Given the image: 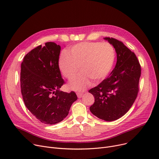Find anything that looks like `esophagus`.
<instances>
[{"label":"esophagus","instance_id":"obj_1","mask_svg":"<svg viewBox=\"0 0 159 159\" xmlns=\"http://www.w3.org/2000/svg\"><path fill=\"white\" fill-rule=\"evenodd\" d=\"M83 95H84V94H83L82 93H80V92L77 93V95L78 98H81L83 96Z\"/></svg>","mask_w":159,"mask_h":159}]
</instances>
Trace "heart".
<instances>
[{"mask_svg": "<svg viewBox=\"0 0 159 159\" xmlns=\"http://www.w3.org/2000/svg\"><path fill=\"white\" fill-rule=\"evenodd\" d=\"M115 53L107 43L84 42L75 44L63 52L58 59V66L64 76L69 80L78 76L70 83V88L82 90L88 87L93 80L99 82L110 73L114 64Z\"/></svg>", "mask_w": 159, "mask_h": 159, "instance_id": "obj_1", "label": "heart"}]
</instances>
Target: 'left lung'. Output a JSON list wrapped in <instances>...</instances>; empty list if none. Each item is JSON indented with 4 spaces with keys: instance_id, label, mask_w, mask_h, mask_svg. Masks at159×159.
Segmentation results:
<instances>
[{
    "instance_id": "8db88e82",
    "label": "left lung",
    "mask_w": 159,
    "mask_h": 159,
    "mask_svg": "<svg viewBox=\"0 0 159 159\" xmlns=\"http://www.w3.org/2000/svg\"><path fill=\"white\" fill-rule=\"evenodd\" d=\"M116 53V63L109 77L89 90L95 97L90 111L98 119L113 121L126 114L135 102L139 92L141 74L135 54L122 42L105 37Z\"/></svg>"
}]
</instances>
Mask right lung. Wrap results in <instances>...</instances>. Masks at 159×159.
<instances>
[{"label": "right lung", "mask_w": 159, "mask_h": 159, "mask_svg": "<svg viewBox=\"0 0 159 159\" xmlns=\"http://www.w3.org/2000/svg\"><path fill=\"white\" fill-rule=\"evenodd\" d=\"M60 52L59 45L49 42L32 49L21 64L20 88L25 106L46 124L63 120L77 100L74 91H59L64 84L58 66Z\"/></svg>", "instance_id": "right-lung-1"}]
</instances>
